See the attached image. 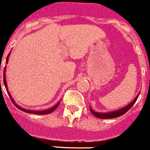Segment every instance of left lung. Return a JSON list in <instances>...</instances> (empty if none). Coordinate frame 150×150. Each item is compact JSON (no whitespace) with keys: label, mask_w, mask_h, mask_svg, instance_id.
Instances as JSON below:
<instances>
[{"label":"left lung","mask_w":150,"mask_h":150,"mask_svg":"<svg viewBox=\"0 0 150 150\" xmlns=\"http://www.w3.org/2000/svg\"><path fill=\"white\" fill-rule=\"evenodd\" d=\"M140 94V93H139ZM139 94L136 96L135 99L133 100V101H132L129 105H128L125 107L122 108L118 109L117 111H110V112H97V111H94V110H92L91 108H90V110H91V112L93 115H94L95 117L98 118H101V119H105V118H118L119 116L122 115L125 113H126L127 111H129V109L131 108L132 106L134 105V104L136 103V100H137L138 97L139 95Z\"/></svg>","instance_id":"obj_1"}]
</instances>
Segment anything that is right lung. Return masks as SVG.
Segmentation results:
<instances>
[{"mask_svg": "<svg viewBox=\"0 0 150 150\" xmlns=\"http://www.w3.org/2000/svg\"><path fill=\"white\" fill-rule=\"evenodd\" d=\"M9 55H10V53H9ZM9 55H8V57H7V59H6V63H8V56H9ZM4 86H5L6 90H7V92H8V95L10 96L11 100V101L14 103V105H15V106H16L18 108L20 109L21 111H25V112H27V113L35 114V115H47V114H50V113H52V111H54L55 110H56V108L58 107L59 105V103H60V100H59V102L57 103L56 105H54L53 107L50 108H49V109H46V110H42V111H35V110L34 111H32V110H27V109L22 108H21L20 106H18V105H17V104H15L14 100H13V98H11V96L10 93H9V91H8V87H7V83H6V79H5V67H4ZM0 85H1V80H0Z\"/></svg>", "mask_w": 150, "mask_h": 150, "instance_id": "1", "label": "right lung"}]
</instances>
